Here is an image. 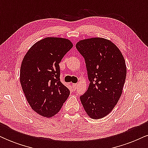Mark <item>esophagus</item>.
<instances>
[{
	"instance_id": "34e87169",
	"label": "esophagus",
	"mask_w": 148,
	"mask_h": 148,
	"mask_svg": "<svg viewBox=\"0 0 148 148\" xmlns=\"http://www.w3.org/2000/svg\"><path fill=\"white\" fill-rule=\"evenodd\" d=\"M76 86H77V84H72V87H73V89H74V90H76Z\"/></svg>"
}]
</instances>
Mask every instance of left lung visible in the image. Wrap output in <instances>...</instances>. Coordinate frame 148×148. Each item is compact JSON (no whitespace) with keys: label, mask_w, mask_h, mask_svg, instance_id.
<instances>
[{"label":"left lung","mask_w":148,"mask_h":148,"mask_svg":"<svg viewBox=\"0 0 148 148\" xmlns=\"http://www.w3.org/2000/svg\"><path fill=\"white\" fill-rule=\"evenodd\" d=\"M76 48L84 58L90 81L80 99L91 118H102L111 112L123 92L127 74L125 59L113 42L100 37L81 40Z\"/></svg>","instance_id":"left-lung-1"}]
</instances>
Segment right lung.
<instances>
[{
	"instance_id": "add662e5",
	"label": "right lung",
	"mask_w": 148,
	"mask_h": 148,
	"mask_svg": "<svg viewBox=\"0 0 148 148\" xmlns=\"http://www.w3.org/2000/svg\"><path fill=\"white\" fill-rule=\"evenodd\" d=\"M73 47L69 40L46 37L26 53L20 69V82L30 107L47 118L60 110L70 91L60 82L62 58Z\"/></svg>"
}]
</instances>
